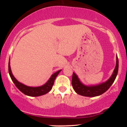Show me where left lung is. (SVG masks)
Returning a JSON list of instances; mask_svg holds the SVG:
<instances>
[{
	"mask_svg": "<svg viewBox=\"0 0 127 127\" xmlns=\"http://www.w3.org/2000/svg\"><path fill=\"white\" fill-rule=\"evenodd\" d=\"M118 59L116 56V66L110 78L106 82L94 85H86L84 84L80 81L78 75L73 72L72 79V84L73 90L77 94L85 97H93L101 95L105 93L114 82L118 72Z\"/></svg>",
	"mask_w": 127,
	"mask_h": 127,
	"instance_id": "8db88e82",
	"label": "left lung"
}]
</instances>
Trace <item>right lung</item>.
<instances>
[{
	"label": "right lung",
	"instance_id": "add662e5",
	"mask_svg": "<svg viewBox=\"0 0 127 127\" xmlns=\"http://www.w3.org/2000/svg\"><path fill=\"white\" fill-rule=\"evenodd\" d=\"M8 70L11 79L17 87V88L20 91L26 95L31 96V97H38V96L46 94V93H48L51 90L55 78L59 75V73L62 71V70H60L52 74L47 82L45 84H43V85L39 86V87H29V86L24 85V84H22L18 81H17V79L13 75L12 71H11V66H10V59L8 64Z\"/></svg>",
	"mask_w": 127,
	"mask_h": 127
}]
</instances>
